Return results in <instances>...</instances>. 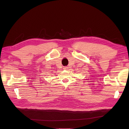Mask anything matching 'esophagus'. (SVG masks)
Masks as SVG:
<instances>
[{
	"instance_id": "1",
	"label": "esophagus",
	"mask_w": 129,
	"mask_h": 129,
	"mask_svg": "<svg viewBox=\"0 0 129 129\" xmlns=\"http://www.w3.org/2000/svg\"><path fill=\"white\" fill-rule=\"evenodd\" d=\"M68 68L67 67H63V69H64V70H67Z\"/></svg>"
}]
</instances>
